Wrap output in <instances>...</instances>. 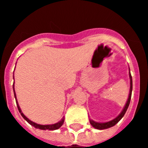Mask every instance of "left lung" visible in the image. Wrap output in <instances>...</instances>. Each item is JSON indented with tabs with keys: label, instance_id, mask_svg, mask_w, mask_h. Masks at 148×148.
<instances>
[{
	"label": "left lung",
	"instance_id": "1",
	"mask_svg": "<svg viewBox=\"0 0 148 148\" xmlns=\"http://www.w3.org/2000/svg\"><path fill=\"white\" fill-rule=\"evenodd\" d=\"M129 77H130V93H129V96H128V101L126 102V104H125V107H124L123 110L121 112V114L115 118V119L112 120V121H110V122H107V123H96L93 121H90V123L93 127H94L95 128H97V129H100V130H102V129H106V128H110V127L114 126L115 124L118 123L122 118L125 114V112H126L127 109H128V106H129V103H130V101H131V98H132V75H131V73H129Z\"/></svg>",
	"mask_w": 148,
	"mask_h": 148
}]
</instances>
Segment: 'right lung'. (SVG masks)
Returning a JSON list of instances; mask_svg holds the SVG:
<instances>
[{
    "label": "right lung",
    "instance_id": "right-lung-1",
    "mask_svg": "<svg viewBox=\"0 0 148 148\" xmlns=\"http://www.w3.org/2000/svg\"><path fill=\"white\" fill-rule=\"evenodd\" d=\"M13 90H14V85H13ZM14 97H15V99H16V106H17L18 110H19V112H20L21 115L23 116V118H24V119L25 120V121H27V122L29 124H30V125H33V126L35 127V128H39V129H42V130H56V129H58V128H60V127L62 125H63V122H64V118H63V119H62L61 121H60V122L57 123L52 124V125H39V124H37V123H36L32 122L31 121H30L29 119H27L25 116L23 114V113L22 112V111H21V110H20V107H19V105H18V103H17V101H16V94H15V92H14Z\"/></svg>",
    "mask_w": 148,
    "mask_h": 148
}]
</instances>
